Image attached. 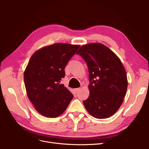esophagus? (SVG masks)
Segmentation results:
<instances>
[{"instance_id":"esophagus-1","label":"esophagus","mask_w":149,"mask_h":149,"mask_svg":"<svg viewBox=\"0 0 149 149\" xmlns=\"http://www.w3.org/2000/svg\"><path fill=\"white\" fill-rule=\"evenodd\" d=\"M79 90H80V88H76V89H74V92H75V93H77Z\"/></svg>"}]
</instances>
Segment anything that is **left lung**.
Listing matches in <instances>:
<instances>
[{"label":"left lung","instance_id":"1","mask_svg":"<svg viewBox=\"0 0 149 149\" xmlns=\"http://www.w3.org/2000/svg\"><path fill=\"white\" fill-rule=\"evenodd\" d=\"M77 54L86 63L89 74V96L83 101L86 109L97 118H109L118 110L126 95V70L120 58L103 44L83 45Z\"/></svg>","mask_w":149,"mask_h":149}]
</instances>
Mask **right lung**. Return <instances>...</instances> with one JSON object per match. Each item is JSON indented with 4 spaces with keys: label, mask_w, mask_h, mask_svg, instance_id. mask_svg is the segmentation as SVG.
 I'll return each instance as SVG.
<instances>
[{
    "label": "right lung",
    "mask_w": 149,
    "mask_h": 149,
    "mask_svg": "<svg viewBox=\"0 0 149 149\" xmlns=\"http://www.w3.org/2000/svg\"><path fill=\"white\" fill-rule=\"evenodd\" d=\"M80 48L79 45L55 43L36 51L24 72L28 97L37 112L54 118L62 114L73 98L63 84L65 68Z\"/></svg>",
    "instance_id": "add662e5"
}]
</instances>
